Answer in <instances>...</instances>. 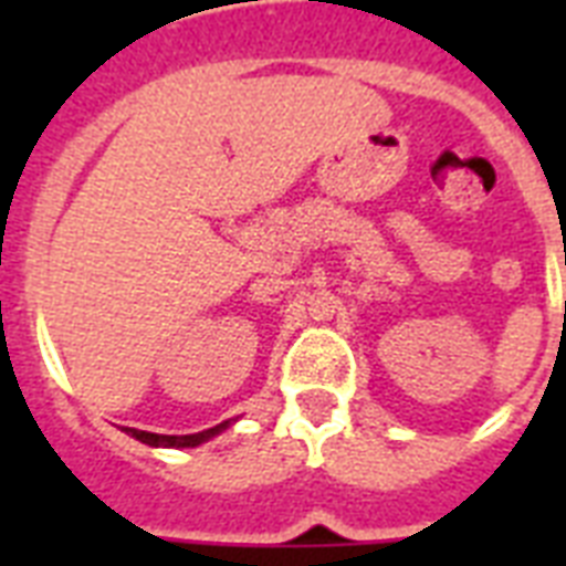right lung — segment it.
Returning a JSON list of instances; mask_svg holds the SVG:
<instances>
[{
  "label": "right lung",
  "instance_id": "1",
  "mask_svg": "<svg viewBox=\"0 0 566 566\" xmlns=\"http://www.w3.org/2000/svg\"><path fill=\"white\" fill-rule=\"evenodd\" d=\"M229 426V420L220 422V426H213V429H205V431H196V434H155V431H140V429H126L132 438H137L140 443H149V447H199V443H205L208 438H213V434H220L222 429Z\"/></svg>",
  "mask_w": 566,
  "mask_h": 566
}]
</instances>
